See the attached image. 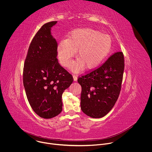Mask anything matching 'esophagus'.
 Segmentation results:
<instances>
[{"mask_svg":"<svg viewBox=\"0 0 152 152\" xmlns=\"http://www.w3.org/2000/svg\"><path fill=\"white\" fill-rule=\"evenodd\" d=\"M73 79L74 81H77V75H73Z\"/></svg>","mask_w":152,"mask_h":152,"instance_id":"1","label":"esophagus"}]
</instances>
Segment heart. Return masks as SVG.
<instances>
[{
  "label": "heart",
  "mask_w": 152,
  "mask_h": 152,
  "mask_svg": "<svg viewBox=\"0 0 152 152\" xmlns=\"http://www.w3.org/2000/svg\"><path fill=\"white\" fill-rule=\"evenodd\" d=\"M111 47L112 40L108 34L89 27L80 28L71 31L66 40L58 43L57 54L60 63L68 66L78 50V60L71 66L72 69L77 71L83 66L92 69L106 58Z\"/></svg>",
  "instance_id": "b5f03b06"
}]
</instances>
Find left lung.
Wrapping results in <instances>:
<instances>
[{"label": "left lung", "mask_w": 152, "mask_h": 152, "mask_svg": "<svg viewBox=\"0 0 152 152\" xmlns=\"http://www.w3.org/2000/svg\"><path fill=\"white\" fill-rule=\"evenodd\" d=\"M124 68L123 53L118 51L98 68L78 77L81 108L85 114L100 118L113 107L121 90Z\"/></svg>", "instance_id": "8db88e82"}]
</instances>
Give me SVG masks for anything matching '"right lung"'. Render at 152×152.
Masks as SVG:
<instances>
[{
	"mask_svg": "<svg viewBox=\"0 0 152 152\" xmlns=\"http://www.w3.org/2000/svg\"><path fill=\"white\" fill-rule=\"evenodd\" d=\"M56 23H47L37 32L23 68V85L28 101L34 112L45 119L61 113L62 94L74 81L57 58V43L51 34V28Z\"/></svg>",
	"mask_w": 152,
	"mask_h": 152,
	"instance_id": "obj_1",
	"label": "right lung"
}]
</instances>
